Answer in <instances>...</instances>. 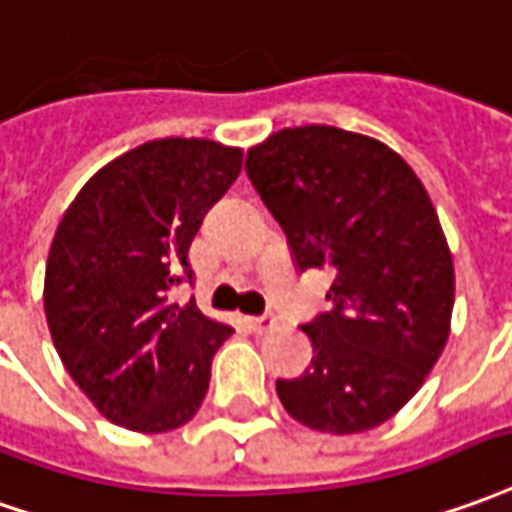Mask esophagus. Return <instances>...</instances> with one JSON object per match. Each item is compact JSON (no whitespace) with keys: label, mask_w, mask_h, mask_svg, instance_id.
Wrapping results in <instances>:
<instances>
[{"label":"esophagus","mask_w":512,"mask_h":512,"mask_svg":"<svg viewBox=\"0 0 512 512\" xmlns=\"http://www.w3.org/2000/svg\"><path fill=\"white\" fill-rule=\"evenodd\" d=\"M277 324V318L271 316V313H260V316H249V327L255 332H268L271 327Z\"/></svg>","instance_id":"34e87169"}]
</instances>
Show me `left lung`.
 <instances>
[{"label":"left lung","instance_id":"left-lung-1","mask_svg":"<svg viewBox=\"0 0 512 512\" xmlns=\"http://www.w3.org/2000/svg\"><path fill=\"white\" fill-rule=\"evenodd\" d=\"M246 174L288 238L299 271L332 268L302 330L313 363L277 380L282 407L310 430L366 432L402 410L449 338L455 268L430 196L380 141L327 124L274 132Z\"/></svg>","mask_w":512,"mask_h":512}]
</instances>
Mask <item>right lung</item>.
Returning <instances> with one entry per match:
<instances>
[{"label":"right lung","instance_id":"1","mask_svg":"<svg viewBox=\"0 0 512 512\" xmlns=\"http://www.w3.org/2000/svg\"><path fill=\"white\" fill-rule=\"evenodd\" d=\"M241 149L160 138L116 157L71 202L49 249L44 310L63 366L96 410L135 432L182 427L232 327L171 302L188 249L241 171Z\"/></svg>","mask_w":512,"mask_h":512}]
</instances>
